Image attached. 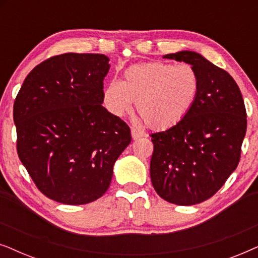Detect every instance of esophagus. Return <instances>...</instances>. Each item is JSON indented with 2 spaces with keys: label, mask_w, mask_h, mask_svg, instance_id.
Here are the masks:
<instances>
[{
  "label": "esophagus",
  "mask_w": 258,
  "mask_h": 258,
  "mask_svg": "<svg viewBox=\"0 0 258 258\" xmlns=\"http://www.w3.org/2000/svg\"><path fill=\"white\" fill-rule=\"evenodd\" d=\"M132 136H133L134 140H137V139H140V137L144 136V132L142 129L137 128V126H133V128H132Z\"/></svg>",
  "instance_id": "obj_1"
}]
</instances>
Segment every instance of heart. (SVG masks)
Instances as JSON below:
<instances>
[{
    "instance_id": "b5f03b06",
    "label": "heart",
    "mask_w": 258,
    "mask_h": 258,
    "mask_svg": "<svg viewBox=\"0 0 258 258\" xmlns=\"http://www.w3.org/2000/svg\"><path fill=\"white\" fill-rule=\"evenodd\" d=\"M199 73L192 66L154 61L134 64L123 81L114 80L104 91V103L115 116L128 114L133 101L150 128L168 129L182 121L200 94Z\"/></svg>"
}]
</instances>
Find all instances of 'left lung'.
<instances>
[{
  "mask_svg": "<svg viewBox=\"0 0 258 258\" xmlns=\"http://www.w3.org/2000/svg\"><path fill=\"white\" fill-rule=\"evenodd\" d=\"M164 58L192 66L201 88L196 103L181 122L151 134L150 177L162 199L177 206L207 201L237 168L246 132V111L235 80L195 51Z\"/></svg>",
  "mask_w": 258,
  "mask_h": 258,
  "instance_id": "obj_1",
  "label": "left lung"
}]
</instances>
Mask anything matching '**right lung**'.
Listing matches in <instances>:
<instances>
[{"instance_id": "add662e5", "label": "right lung", "mask_w": 258, "mask_h": 258, "mask_svg": "<svg viewBox=\"0 0 258 258\" xmlns=\"http://www.w3.org/2000/svg\"><path fill=\"white\" fill-rule=\"evenodd\" d=\"M109 68L103 54L52 56L28 74L14 102L20 160L56 202L100 199L132 142L128 124L102 105Z\"/></svg>"}]
</instances>
